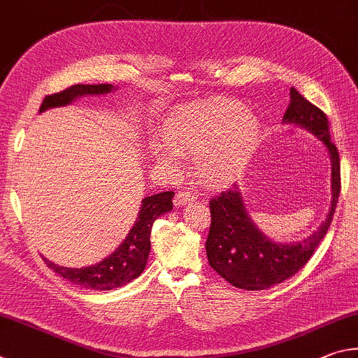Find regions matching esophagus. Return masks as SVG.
Segmentation results:
<instances>
[{
  "mask_svg": "<svg viewBox=\"0 0 358 358\" xmlns=\"http://www.w3.org/2000/svg\"><path fill=\"white\" fill-rule=\"evenodd\" d=\"M196 198H198V195H195V193H192V192H179V193H176V196H174V206H185V204L195 201Z\"/></svg>",
  "mask_w": 358,
  "mask_h": 358,
  "instance_id": "1",
  "label": "esophagus"
}]
</instances>
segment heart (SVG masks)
<instances>
[{
  "label": "heart",
  "mask_w": 358,
  "mask_h": 358,
  "mask_svg": "<svg viewBox=\"0 0 358 358\" xmlns=\"http://www.w3.org/2000/svg\"><path fill=\"white\" fill-rule=\"evenodd\" d=\"M259 117L239 100L209 97L180 105L160 125V140L149 155L162 169L179 166V155H193L198 178L209 187H227L245 174L259 146Z\"/></svg>",
  "instance_id": "obj_1"
}]
</instances>
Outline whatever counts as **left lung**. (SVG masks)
<instances>
[{
  "label": "left lung",
  "instance_id": "obj_1",
  "mask_svg": "<svg viewBox=\"0 0 358 358\" xmlns=\"http://www.w3.org/2000/svg\"><path fill=\"white\" fill-rule=\"evenodd\" d=\"M291 102L283 124L311 131L327 149L331 163V201L329 214L315 233L297 242H275L256 227L239 187L210 201V229L206 253L210 267L239 289L261 291L283 283L302 268L327 234L341 190L340 154L331 143L327 116L291 87Z\"/></svg>",
  "mask_w": 358,
  "mask_h": 358
}]
</instances>
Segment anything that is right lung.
Here are the masks:
<instances>
[{"label": "right lung", "mask_w": 358, "mask_h": 358, "mask_svg": "<svg viewBox=\"0 0 358 358\" xmlns=\"http://www.w3.org/2000/svg\"><path fill=\"white\" fill-rule=\"evenodd\" d=\"M117 90L113 85H75L62 92L47 96L39 108L43 113L56 106L71 105L83 96H105ZM174 192H162L157 195L143 198L140 212L135 224L125 236L121 245L97 264L72 268L53 264L43 258L45 264L62 278L72 281L73 285L96 291H110L130 283L143 273L150 252V229L160 215L173 209Z\"/></svg>", "instance_id": "1"}]
</instances>
